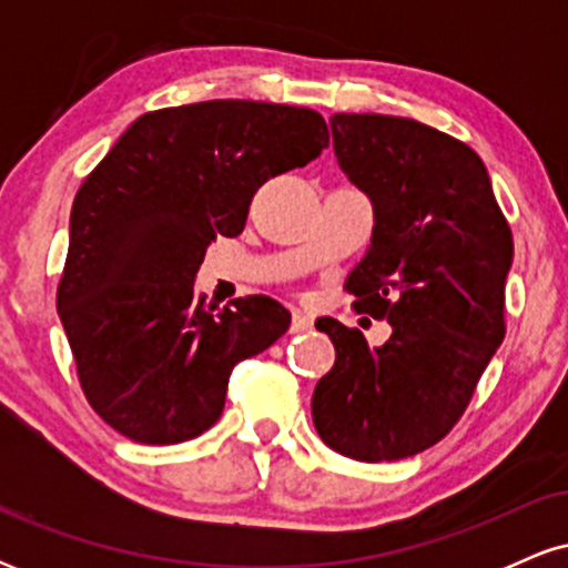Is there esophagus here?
Masks as SVG:
<instances>
[{
  "label": "esophagus",
  "instance_id": "1",
  "mask_svg": "<svg viewBox=\"0 0 568 568\" xmlns=\"http://www.w3.org/2000/svg\"><path fill=\"white\" fill-rule=\"evenodd\" d=\"M310 328H312V317L306 315V312H302V310L293 312V321H291L293 334H304V331H310Z\"/></svg>",
  "mask_w": 568,
  "mask_h": 568
}]
</instances>
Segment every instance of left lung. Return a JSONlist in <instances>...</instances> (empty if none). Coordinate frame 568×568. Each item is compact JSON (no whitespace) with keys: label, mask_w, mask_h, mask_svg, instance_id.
Returning a JSON list of instances; mask_svg holds the SVG:
<instances>
[{"label":"left lung","mask_w":568,"mask_h":568,"mask_svg":"<svg viewBox=\"0 0 568 568\" xmlns=\"http://www.w3.org/2000/svg\"><path fill=\"white\" fill-rule=\"evenodd\" d=\"M334 154L374 207V232L347 288L393 334L321 317L336 363L312 395V422L357 462L435 446L470 403L505 338L513 234L486 165L467 143L406 116L334 114Z\"/></svg>","instance_id":"1"}]
</instances>
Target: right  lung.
Wrapping results in <instances>:
<instances>
[{"label": "right lung", "mask_w": 568, "mask_h": 568, "mask_svg": "<svg viewBox=\"0 0 568 568\" xmlns=\"http://www.w3.org/2000/svg\"><path fill=\"white\" fill-rule=\"evenodd\" d=\"M328 143L312 109L202 101L139 116L71 205L58 315L90 406L135 443L173 446L219 422L234 363L288 331L270 296L216 310L194 288L253 192Z\"/></svg>", "instance_id": "obj_1"}]
</instances>
